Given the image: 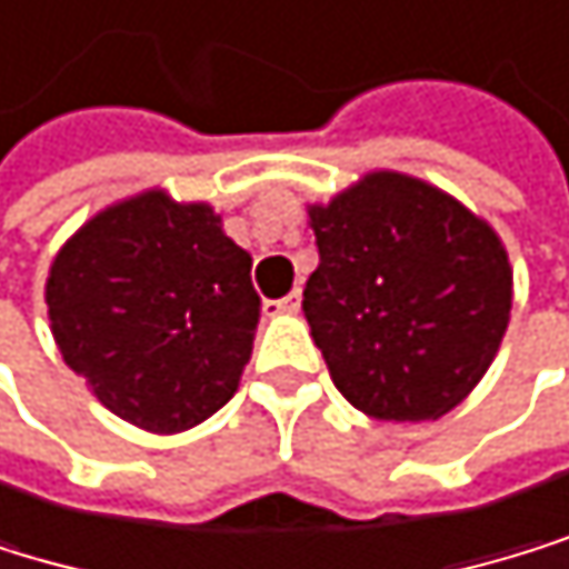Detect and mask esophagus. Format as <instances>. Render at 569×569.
<instances>
[{
	"mask_svg": "<svg viewBox=\"0 0 569 569\" xmlns=\"http://www.w3.org/2000/svg\"><path fill=\"white\" fill-rule=\"evenodd\" d=\"M300 310V290L287 293L282 300H269L266 303V313H297Z\"/></svg>",
	"mask_w": 569,
	"mask_h": 569,
	"instance_id": "esophagus-1",
	"label": "esophagus"
}]
</instances>
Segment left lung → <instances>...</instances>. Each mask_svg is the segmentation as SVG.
Listing matches in <instances>:
<instances>
[{
  "label": "left lung",
  "instance_id": "left-lung-1",
  "mask_svg": "<svg viewBox=\"0 0 569 569\" xmlns=\"http://www.w3.org/2000/svg\"><path fill=\"white\" fill-rule=\"evenodd\" d=\"M303 318L335 387L377 421H436L495 362L511 313L505 244L436 186L372 172L310 207Z\"/></svg>",
  "mask_w": 569,
  "mask_h": 569
}]
</instances>
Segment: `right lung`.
Instances as JSON below:
<instances>
[{
    "label": "right lung",
    "mask_w": 569,
    "mask_h": 569,
    "mask_svg": "<svg viewBox=\"0 0 569 569\" xmlns=\"http://www.w3.org/2000/svg\"><path fill=\"white\" fill-rule=\"evenodd\" d=\"M48 313L64 362L102 408L172 436L234 397L262 300L251 256L207 203L144 192L58 251Z\"/></svg>",
    "instance_id": "obj_1"
}]
</instances>
